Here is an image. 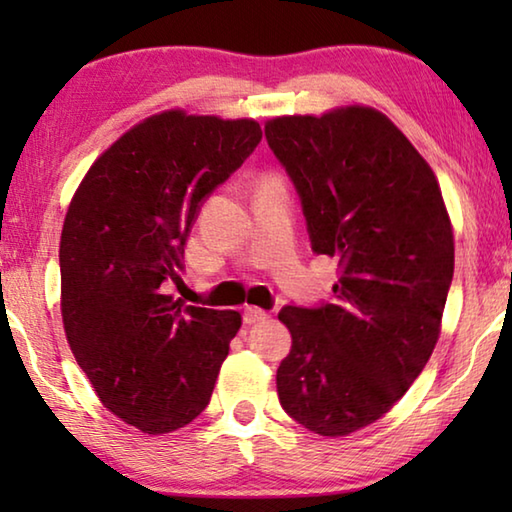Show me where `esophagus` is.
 Listing matches in <instances>:
<instances>
[{
	"label": "esophagus",
	"mask_w": 512,
	"mask_h": 512,
	"mask_svg": "<svg viewBox=\"0 0 512 512\" xmlns=\"http://www.w3.org/2000/svg\"><path fill=\"white\" fill-rule=\"evenodd\" d=\"M268 318V314L264 309H259V307H246L244 309V320L248 325H255V323H262V320H266Z\"/></svg>",
	"instance_id": "34e87169"
}]
</instances>
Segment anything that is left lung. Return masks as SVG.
I'll return each mask as SVG.
<instances>
[{
    "label": "left lung",
    "mask_w": 512,
    "mask_h": 512,
    "mask_svg": "<svg viewBox=\"0 0 512 512\" xmlns=\"http://www.w3.org/2000/svg\"><path fill=\"white\" fill-rule=\"evenodd\" d=\"M268 149L296 187L311 250L339 259L334 300L282 307L291 352L282 409L320 436L368 427L427 366L454 277V235L438 180L372 108L277 117Z\"/></svg>",
    "instance_id": "8db88e82"
}]
</instances>
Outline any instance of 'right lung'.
Instances as JSON below:
<instances>
[{"label": "right lung", "instance_id": "1", "mask_svg": "<svg viewBox=\"0 0 512 512\" xmlns=\"http://www.w3.org/2000/svg\"><path fill=\"white\" fill-rule=\"evenodd\" d=\"M262 142L253 119L169 110L92 164L60 237L65 334L99 400L144 433H169L210 404L239 311L183 305L178 282L203 203Z\"/></svg>", "mask_w": 512, "mask_h": 512}]
</instances>
